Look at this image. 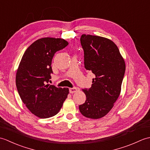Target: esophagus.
I'll return each mask as SVG.
<instances>
[{
	"instance_id": "esophagus-1",
	"label": "esophagus",
	"mask_w": 150,
	"mask_h": 150,
	"mask_svg": "<svg viewBox=\"0 0 150 150\" xmlns=\"http://www.w3.org/2000/svg\"><path fill=\"white\" fill-rule=\"evenodd\" d=\"M78 90V89L76 88V87H73V88H70L69 89V93H75V92H77Z\"/></svg>"
}]
</instances>
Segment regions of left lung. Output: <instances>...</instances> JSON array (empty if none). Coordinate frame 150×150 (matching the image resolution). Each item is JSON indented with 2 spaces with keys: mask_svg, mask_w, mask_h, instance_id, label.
Here are the masks:
<instances>
[{
  "mask_svg": "<svg viewBox=\"0 0 150 150\" xmlns=\"http://www.w3.org/2000/svg\"><path fill=\"white\" fill-rule=\"evenodd\" d=\"M84 67L95 74L91 87L83 91L86 100L79 105L82 115L100 119L109 112L119 98L126 65L116 44L99 36L82 35Z\"/></svg>",
  "mask_w": 150,
  "mask_h": 150,
  "instance_id": "obj_1",
  "label": "left lung"
}]
</instances>
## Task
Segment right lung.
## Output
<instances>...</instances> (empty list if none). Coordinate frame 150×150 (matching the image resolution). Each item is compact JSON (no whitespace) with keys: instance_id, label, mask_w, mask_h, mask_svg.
<instances>
[{"instance_id":"add662e5","label":"right lung","mask_w":150,"mask_h":150,"mask_svg":"<svg viewBox=\"0 0 150 150\" xmlns=\"http://www.w3.org/2000/svg\"><path fill=\"white\" fill-rule=\"evenodd\" d=\"M68 45L62 39H40L28 47L16 75V86L21 100L31 113L41 119L59 113L69 93L68 88L48 84L53 73L55 53Z\"/></svg>"}]
</instances>
